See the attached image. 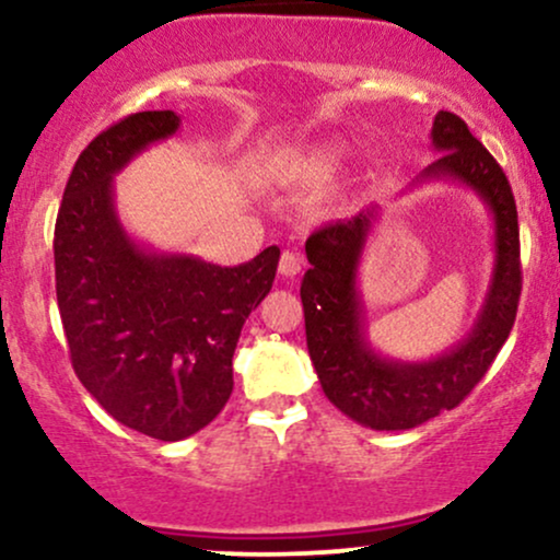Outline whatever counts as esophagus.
<instances>
[{
    "label": "esophagus",
    "instance_id": "1",
    "mask_svg": "<svg viewBox=\"0 0 560 560\" xmlns=\"http://www.w3.org/2000/svg\"><path fill=\"white\" fill-rule=\"evenodd\" d=\"M302 271V258L298 253H294V249H284V253H281V258H279V273L281 276H289V279H292V276H298Z\"/></svg>",
    "mask_w": 560,
    "mask_h": 560
}]
</instances>
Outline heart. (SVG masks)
Instances as JSON below:
<instances>
[{"mask_svg":"<svg viewBox=\"0 0 560 560\" xmlns=\"http://www.w3.org/2000/svg\"><path fill=\"white\" fill-rule=\"evenodd\" d=\"M339 158H342V150H339L337 144H324V147H316V150L305 152V155L298 158L292 163V176L294 178H320L326 176L334 165L339 163Z\"/></svg>","mask_w":560,"mask_h":560,"instance_id":"b5f03b06","label":"heart"}]
</instances>
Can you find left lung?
Here are the masks:
<instances>
[{
    "mask_svg": "<svg viewBox=\"0 0 560 560\" xmlns=\"http://www.w3.org/2000/svg\"><path fill=\"white\" fill-rule=\"evenodd\" d=\"M432 144L442 155L421 178H455L485 199L494 218V271L477 324L464 342L423 363L387 361L363 334L358 266L374 226V208L313 231L302 279L305 337L324 395L363 427L402 432L453 410L481 382L513 329L522 298L516 199L503 168L458 115L436 113Z\"/></svg>",
    "mask_w": 560,
    "mask_h": 560,
    "instance_id": "obj_1",
    "label": "left lung"
}]
</instances>
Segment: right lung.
<instances>
[{"instance_id":"add662e5","label":"right lung","mask_w":560,"mask_h":560,"mask_svg":"<svg viewBox=\"0 0 560 560\" xmlns=\"http://www.w3.org/2000/svg\"><path fill=\"white\" fill-rule=\"evenodd\" d=\"M173 110L133 113L89 141L55 223V287L70 363L124 427L176 442L208 427L234 389L244 320L271 292L279 247L221 268L141 249L120 226L113 176L176 133Z\"/></svg>"}]
</instances>
